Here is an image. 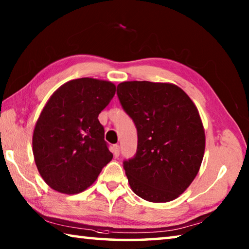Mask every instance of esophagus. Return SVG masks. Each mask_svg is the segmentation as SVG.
<instances>
[{
  "label": "esophagus",
  "mask_w": 249,
  "mask_h": 249,
  "mask_svg": "<svg viewBox=\"0 0 249 249\" xmlns=\"http://www.w3.org/2000/svg\"><path fill=\"white\" fill-rule=\"evenodd\" d=\"M112 153H113V155H114L115 158L119 157V156H120V146L119 145H113Z\"/></svg>",
  "instance_id": "34e87169"
}]
</instances>
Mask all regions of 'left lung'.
<instances>
[{
	"label": "left lung",
	"instance_id": "8db88e82",
	"mask_svg": "<svg viewBox=\"0 0 249 249\" xmlns=\"http://www.w3.org/2000/svg\"><path fill=\"white\" fill-rule=\"evenodd\" d=\"M117 95L137 128V153L124 161L135 195L154 203L175 200L200 170L205 133L199 111L174 83L125 81Z\"/></svg>",
	"mask_w": 249,
	"mask_h": 249
}]
</instances>
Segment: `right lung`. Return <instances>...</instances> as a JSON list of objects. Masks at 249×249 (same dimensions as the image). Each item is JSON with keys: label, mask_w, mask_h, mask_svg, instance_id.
<instances>
[{"label": "right lung", "mask_w": 249, "mask_h": 249, "mask_svg": "<svg viewBox=\"0 0 249 249\" xmlns=\"http://www.w3.org/2000/svg\"><path fill=\"white\" fill-rule=\"evenodd\" d=\"M115 90L107 80H70L41 109L33 133V154L41 178L54 191L77 195L87 190L112 160L98 116Z\"/></svg>", "instance_id": "1"}]
</instances>
